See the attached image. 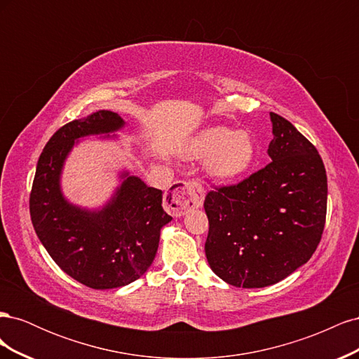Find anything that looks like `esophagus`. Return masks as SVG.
Here are the masks:
<instances>
[{
    "instance_id": "obj_1",
    "label": "esophagus",
    "mask_w": 359,
    "mask_h": 359,
    "mask_svg": "<svg viewBox=\"0 0 359 359\" xmlns=\"http://www.w3.org/2000/svg\"><path fill=\"white\" fill-rule=\"evenodd\" d=\"M205 191L198 181H178L166 194L165 205L173 215H184L203 203Z\"/></svg>"
}]
</instances>
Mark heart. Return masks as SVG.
<instances>
[{
	"instance_id": "obj_1",
	"label": "heart",
	"mask_w": 359,
	"mask_h": 359,
	"mask_svg": "<svg viewBox=\"0 0 359 359\" xmlns=\"http://www.w3.org/2000/svg\"><path fill=\"white\" fill-rule=\"evenodd\" d=\"M190 160H206V172L217 181H233L253 165L256 147L245 130L210 127L193 137L184 151Z\"/></svg>"
}]
</instances>
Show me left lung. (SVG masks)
<instances>
[{
    "label": "left lung",
    "instance_id": "1",
    "mask_svg": "<svg viewBox=\"0 0 359 359\" xmlns=\"http://www.w3.org/2000/svg\"><path fill=\"white\" fill-rule=\"evenodd\" d=\"M271 163L233 186L215 187L203 208L205 255L214 273L236 287L286 278L316 252L327 219L323 161L307 137L271 112Z\"/></svg>",
    "mask_w": 359,
    "mask_h": 359
}]
</instances>
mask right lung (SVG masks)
I'll use <instances>...</instances> for the list:
<instances>
[{
	"instance_id": "obj_1",
	"label": "right lung",
	"mask_w": 359,
	"mask_h": 359,
	"mask_svg": "<svg viewBox=\"0 0 359 359\" xmlns=\"http://www.w3.org/2000/svg\"><path fill=\"white\" fill-rule=\"evenodd\" d=\"M124 119L99 111L73 119L49 139L37 161L29 194L34 231L55 264L91 289H115L137 280L156 257L160 229L172 217L163 210V191L124 172L121 182L99 211L66 201L60 178L74 140L116 132Z\"/></svg>"
}]
</instances>
